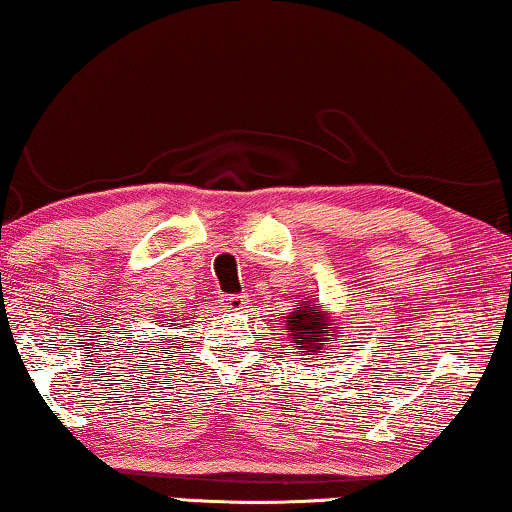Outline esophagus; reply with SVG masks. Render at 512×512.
Masks as SVG:
<instances>
[{"label": "esophagus", "mask_w": 512, "mask_h": 512, "mask_svg": "<svg viewBox=\"0 0 512 512\" xmlns=\"http://www.w3.org/2000/svg\"><path fill=\"white\" fill-rule=\"evenodd\" d=\"M246 303H248L246 296H239V294L220 296V305H223L225 310H243L246 308Z\"/></svg>", "instance_id": "1"}]
</instances>
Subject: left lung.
<instances>
[{"mask_svg": "<svg viewBox=\"0 0 512 512\" xmlns=\"http://www.w3.org/2000/svg\"><path fill=\"white\" fill-rule=\"evenodd\" d=\"M338 329L342 326L326 312L319 301L305 299L285 317V331L289 340L294 342L301 352L310 356H322L333 352V340L338 338ZM301 354V356H308Z\"/></svg>", "mask_w": 512, "mask_h": 512, "instance_id": "8db88e82", "label": "left lung"}]
</instances>
